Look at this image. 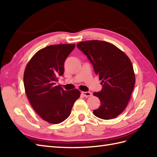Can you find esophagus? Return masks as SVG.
<instances>
[{"instance_id":"obj_1","label":"esophagus","mask_w":157,"mask_h":157,"mask_svg":"<svg viewBox=\"0 0 157 157\" xmlns=\"http://www.w3.org/2000/svg\"><path fill=\"white\" fill-rule=\"evenodd\" d=\"M82 95H84V96L85 97H90V96H92V93L90 92H82Z\"/></svg>"}]
</instances>
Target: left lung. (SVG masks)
<instances>
[{
  "instance_id": "8db88e82",
  "label": "left lung",
  "mask_w": 157,
  "mask_h": 157,
  "mask_svg": "<svg viewBox=\"0 0 157 157\" xmlns=\"http://www.w3.org/2000/svg\"><path fill=\"white\" fill-rule=\"evenodd\" d=\"M87 56L94 72L101 80L102 88L94 95L101 105L93 113L102 119L115 118L124 111L135 85V73L130 59L111 43L88 40L77 44Z\"/></svg>"
}]
</instances>
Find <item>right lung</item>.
Instances as JSON below:
<instances>
[{"label": "right lung", "mask_w": 157, "mask_h": 157, "mask_svg": "<svg viewBox=\"0 0 157 157\" xmlns=\"http://www.w3.org/2000/svg\"><path fill=\"white\" fill-rule=\"evenodd\" d=\"M75 44L51 45L32 56L23 75L25 91L38 115L50 123L58 124L71 114L72 106L80 96L78 89L65 91L56 86L64 73V63Z\"/></svg>", "instance_id": "add662e5"}]
</instances>
